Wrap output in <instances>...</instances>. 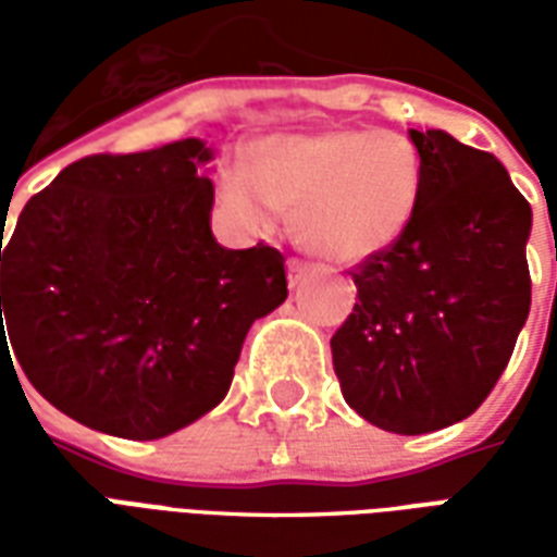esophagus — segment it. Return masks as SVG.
<instances>
[{"mask_svg":"<svg viewBox=\"0 0 557 557\" xmlns=\"http://www.w3.org/2000/svg\"><path fill=\"white\" fill-rule=\"evenodd\" d=\"M307 271H310V265H307L304 259H295V256H292L289 262H286V277H289V286H298V283L307 277Z\"/></svg>","mask_w":557,"mask_h":557,"instance_id":"34e87169","label":"esophagus"}]
</instances>
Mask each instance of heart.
Wrapping results in <instances>:
<instances>
[{"mask_svg": "<svg viewBox=\"0 0 557 557\" xmlns=\"http://www.w3.org/2000/svg\"><path fill=\"white\" fill-rule=\"evenodd\" d=\"M218 194L256 230L289 211L295 242L343 265H361L411 230L423 199V158L397 131L271 134L244 148V170L223 172Z\"/></svg>", "mask_w": 557, "mask_h": 557, "instance_id": "heart-1", "label": "heart"}]
</instances>
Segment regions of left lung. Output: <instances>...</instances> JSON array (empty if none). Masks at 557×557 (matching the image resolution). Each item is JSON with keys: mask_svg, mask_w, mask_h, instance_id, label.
<instances>
[{"mask_svg": "<svg viewBox=\"0 0 557 557\" xmlns=\"http://www.w3.org/2000/svg\"><path fill=\"white\" fill-rule=\"evenodd\" d=\"M423 158L411 230L351 280L358 304L331 337L334 373L373 426L420 435L490 397L531 310V206L502 160L447 131H409Z\"/></svg>", "mask_w": 557, "mask_h": 557, "instance_id": "1", "label": "left lung"}]
</instances>
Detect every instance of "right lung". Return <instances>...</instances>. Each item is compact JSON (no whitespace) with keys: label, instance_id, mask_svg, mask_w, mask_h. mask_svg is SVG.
Returning a JSON list of instances; mask_svg holds the SVG:
<instances>
[{"label":"right lung","instance_id":"1","mask_svg":"<svg viewBox=\"0 0 557 557\" xmlns=\"http://www.w3.org/2000/svg\"><path fill=\"white\" fill-rule=\"evenodd\" d=\"M208 160L196 137L83 158L5 247L2 226L0 349L11 338L35 391L89 430L151 442L208 414L250 325L289 295L280 250L211 235Z\"/></svg>","mask_w":557,"mask_h":557}]
</instances>
